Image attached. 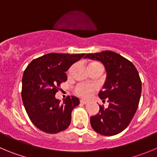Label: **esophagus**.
<instances>
[{
    "instance_id": "1",
    "label": "esophagus",
    "mask_w": 157,
    "mask_h": 157,
    "mask_svg": "<svg viewBox=\"0 0 157 157\" xmlns=\"http://www.w3.org/2000/svg\"><path fill=\"white\" fill-rule=\"evenodd\" d=\"M80 101V103H81V104H87V103L88 102V101H86V100H84V99H81Z\"/></svg>"
}]
</instances>
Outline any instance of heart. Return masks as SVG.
I'll use <instances>...</instances> for the list:
<instances>
[{"mask_svg": "<svg viewBox=\"0 0 157 157\" xmlns=\"http://www.w3.org/2000/svg\"><path fill=\"white\" fill-rule=\"evenodd\" d=\"M97 64H99V63H97V62H93V63L89 64V66ZM95 89L96 87L94 85H91V84H79V85L76 87L75 91L77 94H78L79 96H80L82 98H87L91 96L93 91H95Z\"/></svg>", "mask_w": 157, "mask_h": 157, "instance_id": "heart-1", "label": "heart"}]
</instances>
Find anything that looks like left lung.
<instances>
[{
	"instance_id": "1",
	"label": "left lung",
	"mask_w": 157,
	"mask_h": 157,
	"mask_svg": "<svg viewBox=\"0 0 157 157\" xmlns=\"http://www.w3.org/2000/svg\"><path fill=\"white\" fill-rule=\"evenodd\" d=\"M85 59H95L103 64L106 78L98 96L106 98L108 108L99 105V112L91 117L94 131L105 136L117 135L129 125L138 109L142 82L133 63L111 51L87 54Z\"/></svg>"
}]
</instances>
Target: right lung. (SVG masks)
<instances>
[{"mask_svg": "<svg viewBox=\"0 0 157 157\" xmlns=\"http://www.w3.org/2000/svg\"><path fill=\"white\" fill-rule=\"evenodd\" d=\"M84 55L49 53L33 59L25 70L22 102L38 129L56 134L70 126L72 110L80 104V100L75 96H67L61 102L56 94L60 84L67 80L65 72Z\"/></svg>", "mask_w": 157, "mask_h": 157, "instance_id": "obj_1", "label": "right lung"}]
</instances>
